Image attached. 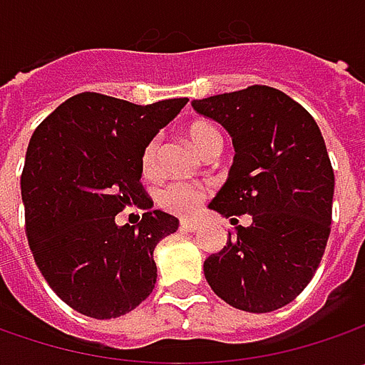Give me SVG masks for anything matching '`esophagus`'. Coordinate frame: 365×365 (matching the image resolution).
Returning a JSON list of instances; mask_svg holds the SVG:
<instances>
[{
  "instance_id": "34e87169",
  "label": "esophagus",
  "mask_w": 365,
  "mask_h": 365,
  "mask_svg": "<svg viewBox=\"0 0 365 365\" xmlns=\"http://www.w3.org/2000/svg\"><path fill=\"white\" fill-rule=\"evenodd\" d=\"M180 230H185V232H199L201 230V223L199 221H192V219H182L180 221Z\"/></svg>"
}]
</instances>
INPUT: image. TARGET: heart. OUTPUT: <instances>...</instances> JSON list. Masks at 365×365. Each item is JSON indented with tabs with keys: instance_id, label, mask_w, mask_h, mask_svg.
I'll return each instance as SVG.
<instances>
[{
	"instance_id": "obj_1",
	"label": "heart",
	"mask_w": 365,
	"mask_h": 365,
	"mask_svg": "<svg viewBox=\"0 0 365 365\" xmlns=\"http://www.w3.org/2000/svg\"><path fill=\"white\" fill-rule=\"evenodd\" d=\"M187 133H189L190 144L197 148L199 152H203L211 142L221 140V133L217 132V128L207 123V121L190 123ZM158 148H160L158 138H152V140H148L146 146L142 150L140 166H142V175L148 176V178L158 173ZM205 199H207V189L201 187V185H195V182H187V180L168 182L156 195V203L160 205L162 209L176 213V215L195 213L203 205Z\"/></svg>"
}]
</instances>
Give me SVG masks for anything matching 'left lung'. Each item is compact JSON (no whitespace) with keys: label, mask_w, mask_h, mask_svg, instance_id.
Segmentation results:
<instances>
[{"label":"left lung","mask_w":365,"mask_h":365,"mask_svg":"<svg viewBox=\"0 0 365 365\" xmlns=\"http://www.w3.org/2000/svg\"><path fill=\"white\" fill-rule=\"evenodd\" d=\"M233 140L230 178L211 209L237 223L227 245L205 259L209 287L247 313L292 302L321 264L331 232L335 175L313 115L266 85L192 101Z\"/></svg>","instance_id":"8db88e82"}]
</instances>
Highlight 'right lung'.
Here are the masks:
<instances>
[{
    "label": "right lung",
    "instance_id": "right-lung-1",
    "mask_svg": "<svg viewBox=\"0 0 365 365\" xmlns=\"http://www.w3.org/2000/svg\"><path fill=\"white\" fill-rule=\"evenodd\" d=\"M187 101L135 106L78 93L30 138L20 180L28 244L50 288L81 315H125L156 284L154 247L178 219L148 211L135 227H120L115 215L152 205L140 182L142 150Z\"/></svg>",
    "mask_w": 365,
    "mask_h": 365
}]
</instances>
